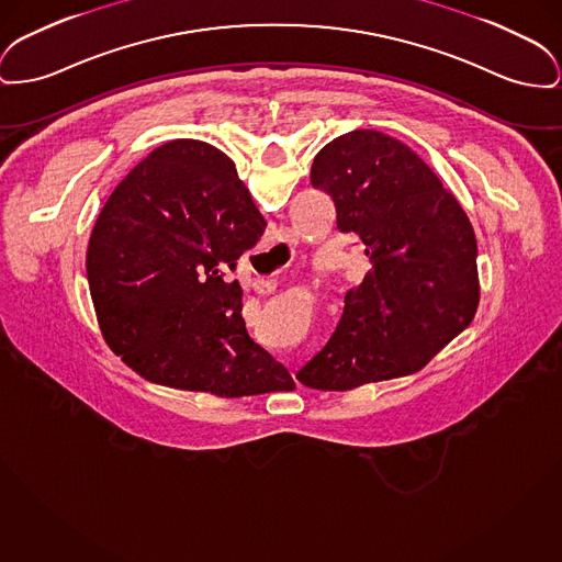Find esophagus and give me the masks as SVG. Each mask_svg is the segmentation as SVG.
Returning <instances> with one entry per match:
<instances>
[{"instance_id":"esophagus-1","label":"esophagus","mask_w":562,"mask_h":562,"mask_svg":"<svg viewBox=\"0 0 562 562\" xmlns=\"http://www.w3.org/2000/svg\"><path fill=\"white\" fill-rule=\"evenodd\" d=\"M255 291L257 293H273L276 291V280H257Z\"/></svg>"}]
</instances>
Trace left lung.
<instances>
[{
    "label": "left lung",
    "mask_w": 562,
    "mask_h": 562,
    "mask_svg": "<svg viewBox=\"0 0 562 562\" xmlns=\"http://www.w3.org/2000/svg\"><path fill=\"white\" fill-rule=\"evenodd\" d=\"M310 180L333 199L337 229L359 235L371 269L299 382L352 391L420 371L480 301L477 241L461 203L407 144L373 130L335 137Z\"/></svg>",
    "instance_id": "obj_1"
}]
</instances>
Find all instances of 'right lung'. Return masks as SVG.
I'll use <instances>...</instances> for the list:
<instances>
[{
	"instance_id": "right-lung-1",
	"label": "right lung",
	"mask_w": 562,
	"mask_h": 562,
	"mask_svg": "<svg viewBox=\"0 0 562 562\" xmlns=\"http://www.w3.org/2000/svg\"><path fill=\"white\" fill-rule=\"evenodd\" d=\"M232 159L199 139L155 148L101 207L87 280L114 355L155 384L218 396L293 391L225 280L265 232Z\"/></svg>"
}]
</instances>
